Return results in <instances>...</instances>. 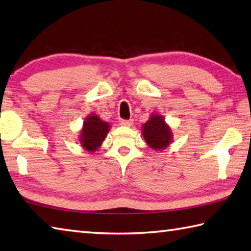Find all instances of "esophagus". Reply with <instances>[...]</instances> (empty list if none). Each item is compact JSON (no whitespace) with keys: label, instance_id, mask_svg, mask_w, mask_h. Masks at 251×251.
I'll return each mask as SVG.
<instances>
[{"label":"esophagus","instance_id":"34e87169","mask_svg":"<svg viewBox=\"0 0 251 251\" xmlns=\"http://www.w3.org/2000/svg\"><path fill=\"white\" fill-rule=\"evenodd\" d=\"M133 123H134L133 120H122L121 125H123V126H131V125H133Z\"/></svg>","mask_w":251,"mask_h":251}]
</instances>
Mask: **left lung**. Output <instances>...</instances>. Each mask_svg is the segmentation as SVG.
<instances>
[{
  "instance_id": "1",
  "label": "left lung",
  "mask_w": 251,
  "mask_h": 251,
  "mask_svg": "<svg viewBox=\"0 0 251 251\" xmlns=\"http://www.w3.org/2000/svg\"><path fill=\"white\" fill-rule=\"evenodd\" d=\"M143 136L150 148L161 150L171 144L172 131L161 115L152 114L143 125Z\"/></svg>"
}]
</instances>
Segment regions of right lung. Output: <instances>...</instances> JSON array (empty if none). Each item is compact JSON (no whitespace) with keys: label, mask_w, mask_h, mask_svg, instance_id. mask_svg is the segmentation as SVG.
Instances as JSON below:
<instances>
[{"label":"right lung","mask_w":251,"mask_h":251,"mask_svg":"<svg viewBox=\"0 0 251 251\" xmlns=\"http://www.w3.org/2000/svg\"><path fill=\"white\" fill-rule=\"evenodd\" d=\"M110 127V124L103 122L98 115L91 114L83 122V126H82L80 133L79 140L82 147L90 152H93L99 149L105 139Z\"/></svg>","instance_id":"right-lung-1"}]
</instances>
